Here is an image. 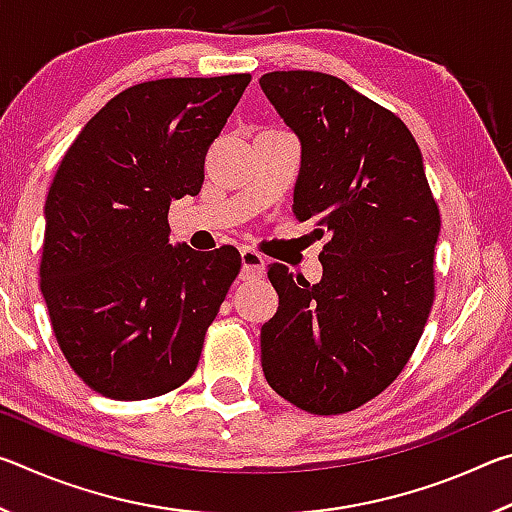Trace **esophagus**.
<instances>
[{
  "label": "esophagus",
  "instance_id": "obj_1",
  "mask_svg": "<svg viewBox=\"0 0 512 512\" xmlns=\"http://www.w3.org/2000/svg\"><path fill=\"white\" fill-rule=\"evenodd\" d=\"M264 273V255L253 248L241 250V275L257 277Z\"/></svg>",
  "mask_w": 512,
  "mask_h": 512
}]
</instances>
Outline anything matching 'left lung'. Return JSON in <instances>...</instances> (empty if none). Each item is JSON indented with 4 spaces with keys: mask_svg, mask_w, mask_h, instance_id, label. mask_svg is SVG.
Returning a JSON list of instances; mask_svg holds the SVG:
<instances>
[{
    "mask_svg": "<svg viewBox=\"0 0 512 512\" xmlns=\"http://www.w3.org/2000/svg\"><path fill=\"white\" fill-rule=\"evenodd\" d=\"M302 144L293 216L327 235L323 280L268 264L280 296L262 327L268 386L298 409H359L400 375L433 305L440 212L404 121L323 72L259 79Z\"/></svg>",
    "mask_w": 512,
    "mask_h": 512,
    "instance_id": "1",
    "label": "left lung"
}]
</instances>
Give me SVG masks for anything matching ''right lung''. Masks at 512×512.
Returning <instances> with one entry per match:
<instances>
[{
	"label": "right lung",
	"mask_w": 512,
	"mask_h": 512,
	"mask_svg": "<svg viewBox=\"0 0 512 512\" xmlns=\"http://www.w3.org/2000/svg\"><path fill=\"white\" fill-rule=\"evenodd\" d=\"M248 83L228 74L133 85L58 164L40 287L67 363L103 397L149 400L194 375L241 255L171 246L167 216L171 201L201 192L205 153Z\"/></svg>",
	"instance_id": "1"
}]
</instances>
